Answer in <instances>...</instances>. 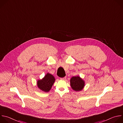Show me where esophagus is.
I'll return each instance as SVG.
<instances>
[{"mask_svg":"<svg viewBox=\"0 0 123 123\" xmlns=\"http://www.w3.org/2000/svg\"><path fill=\"white\" fill-rule=\"evenodd\" d=\"M60 79H62V80H65V79H66V77H63V78H61Z\"/></svg>","mask_w":123,"mask_h":123,"instance_id":"esophagus-1","label":"esophagus"}]
</instances>
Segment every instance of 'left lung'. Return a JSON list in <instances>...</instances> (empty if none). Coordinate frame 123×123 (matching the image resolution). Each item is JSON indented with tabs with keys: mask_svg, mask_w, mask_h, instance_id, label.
<instances>
[{
	"mask_svg": "<svg viewBox=\"0 0 123 123\" xmlns=\"http://www.w3.org/2000/svg\"><path fill=\"white\" fill-rule=\"evenodd\" d=\"M72 89L75 92L82 91L85 86V81L80 76H73L70 80Z\"/></svg>",
	"mask_w": 123,
	"mask_h": 123,
	"instance_id": "obj_1",
	"label": "left lung"
}]
</instances>
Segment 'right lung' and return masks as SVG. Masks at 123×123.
Here are the masks:
<instances>
[{
  "instance_id": "add662e5",
  "label": "right lung",
  "mask_w": 123,
  "mask_h": 123,
  "mask_svg": "<svg viewBox=\"0 0 123 123\" xmlns=\"http://www.w3.org/2000/svg\"><path fill=\"white\" fill-rule=\"evenodd\" d=\"M55 82V78L52 74L47 73L45 76L40 80L37 81V86L42 91L49 92Z\"/></svg>"
}]
</instances>
